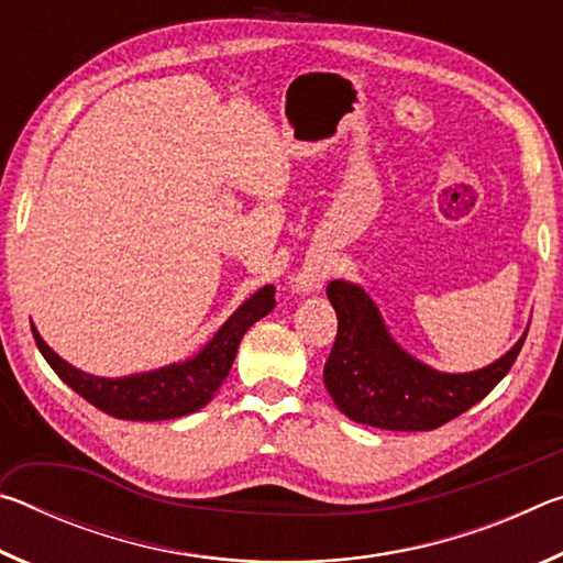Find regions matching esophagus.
<instances>
[{
  "label": "esophagus",
  "instance_id": "obj_1",
  "mask_svg": "<svg viewBox=\"0 0 563 563\" xmlns=\"http://www.w3.org/2000/svg\"><path fill=\"white\" fill-rule=\"evenodd\" d=\"M300 288H302V290H312V288H318V285H316V280H312V278H305V280L300 283Z\"/></svg>",
  "mask_w": 563,
  "mask_h": 563
}]
</instances>
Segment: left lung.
<instances>
[{
  "label": "left lung",
  "mask_w": 563,
  "mask_h": 563,
  "mask_svg": "<svg viewBox=\"0 0 563 563\" xmlns=\"http://www.w3.org/2000/svg\"><path fill=\"white\" fill-rule=\"evenodd\" d=\"M328 298L338 338L322 369L325 387L342 415L379 430L424 432L460 417L501 383L527 340L474 373H440L397 345L360 285L332 280Z\"/></svg>",
  "instance_id": "1"
}]
</instances>
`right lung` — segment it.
I'll return each instance as SVG.
<instances>
[{
    "label": "right lung",
    "mask_w": 563,
    "mask_h": 563,
    "mask_svg": "<svg viewBox=\"0 0 563 563\" xmlns=\"http://www.w3.org/2000/svg\"><path fill=\"white\" fill-rule=\"evenodd\" d=\"M275 308V288L265 285L258 292H253L231 318L223 322V328L216 332L213 340L186 362L151 369L129 377H97L81 373L69 362L62 360L46 345L36 328H32L36 347L49 362L52 369L69 385L76 395H81L101 412L117 419H131V422H158V419L186 417L196 409L211 402L218 387L223 385L233 367L235 352L245 330L268 316Z\"/></svg>",
    "instance_id": "right-lung-1"
}]
</instances>
